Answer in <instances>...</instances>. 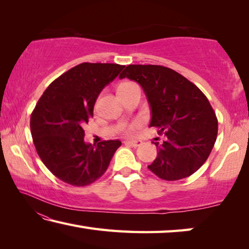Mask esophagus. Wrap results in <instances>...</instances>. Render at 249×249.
<instances>
[{
    "mask_svg": "<svg viewBox=\"0 0 249 249\" xmlns=\"http://www.w3.org/2000/svg\"><path fill=\"white\" fill-rule=\"evenodd\" d=\"M125 144L132 146V147H138L142 145V142L141 141H127V142H125Z\"/></svg>",
    "mask_w": 249,
    "mask_h": 249,
    "instance_id": "esophagus-1",
    "label": "esophagus"
}]
</instances>
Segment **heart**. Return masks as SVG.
Wrapping results in <instances>:
<instances>
[{
  "label": "heart",
  "mask_w": 249,
  "mask_h": 249,
  "mask_svg": "<svg viewBox=\"0 0 249 249\" xmlns=\"http://www.w3.org/2000/svg\"><path fill=\"white\" fill-rule=\"evenodd\" d=\"M126 84H129V83H123V84H121V86H126ZM141 124H142L141 121H138V120L137 121H134V122H132V123L128 124V125H124L123 127H122V130H123V132L126 133V134H130V133H133L135 129L140 127Z\"/></svg>",
  "instance_id": "obj_1"
}]
</instances>
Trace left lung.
<instances>
[{
  "label": "left lung",
  "mask_w": 249,
  "mask_h": 249,
  "mask_svg": "<svg viewBox=\"0 0 249 249\" xmlns=\"http://www.w3.org/2000/svg\"><path fill=\"white\" fill-rule=\"evenodd\" d=\"M142 86L151 108L149 126L165 134L148 169L162 180H180L199 169L217 136V119L209 100L183 75L163 66L129 65L120 74Z\"/></svg>",
  "instance_id": "left-lung-1"
}]
</instances>
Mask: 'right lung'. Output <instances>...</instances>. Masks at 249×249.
Returning <instances> with one entry per match:
<instances>
[{
    "mask_svg": "<svg viewBox=\"0 0 249 249\" xmlns=\"http://www.w3.org/2000/svg\"><path fill=\"white\" fill-rule=\"evenodd\" d=\"M125 66L83 62L49 84L31 116L37 154L48 170L64 182L84 187L107 171L120 141L95 147L84 142L83 126L93 116L101 91Z\"/></svg>",
    "mask_w": 249,
    "mask_h": 249,
    "instance_id": "add662e5",
    "label": "right lung"
}]
</instances>
